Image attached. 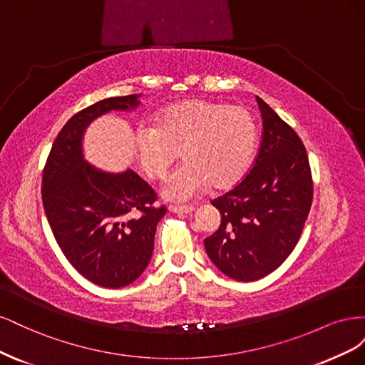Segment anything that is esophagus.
Returning <instances> with one entry per match:
<instances>
[{
  "instance_id": "1",
  "label": "esophagus",
  "mask_w": 365,
  "mask_h": 365,
  "mask_svg": "<svg viewBox=\"0 0 365 365\" xmlns=\"http://www.w3.org/2000/svg\"><path fill=\"white\" fill-rule=\"evenodd\" d=\"M195 210V207L192 205H170L169 212L176 213V215H189Z\"/></svg>"
}]
</instances>
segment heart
Here are the masks:
<instances>
[{
    "instance_id": "b5f03b06",
    "label": "heart",
    "mask_w": 365,
    "mask_h": 365,
    "mask_svg": "<svg viewBox=\"0 0 365 365\" xmlns=\"http://www.w3.org/2000/svg\"><path fill=\"white\" fill-rule=\"evenodd\" d=\"M257 137L256 120L247 108L189 98L164 108L157 125L137 126L134 150L145 175L163 180L180 149L184 163L165 182L163 196L187 201L208 184L222 190L244 178Z\"/></svg>"
}]
</instances>
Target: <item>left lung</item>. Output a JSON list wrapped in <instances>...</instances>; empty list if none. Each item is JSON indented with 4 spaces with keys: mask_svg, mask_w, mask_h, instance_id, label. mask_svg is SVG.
I'll use <instances>...</instances> for the list:
<instances>
[{
    "mask_svg": "<svg viewBox=\"0 0 365 365\" xmlns=\"http://www.w3.org/2000/svg\"><path fill=\"white\" fill-rule=\"evenodd\" d=\"M257 98L262 143L252 169L233 190L216 197L220 227L204 240L215 267L237 282H254L288 259L312 205L314 184L303 141Z\"/></svg>",
    "mask_w": 365,
    "mask_h": 365,
    "instance_id": "1",
    "label": "left lung"
}]
</instances>
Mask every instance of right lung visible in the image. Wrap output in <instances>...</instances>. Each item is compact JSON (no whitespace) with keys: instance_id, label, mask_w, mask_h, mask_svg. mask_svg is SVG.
Here are the masks:
<instances>
[{"instance_id":"right-lung-1","label":"right lung","mask_w":365,"mask_h":365,"mask_svg":"<svg viewBox=\"0 0 365 365\" xmlns=\"http://www.w3.org/2000/svg\"><path fill=\"white\" fill-rule=\"evenodd\" d=\"M141 94L109 97L74 114L54 140L42 173V204L65 257L103 288L135 282L150 262L165 207L130 169L103 172L83 158L82 140L93 120L135 109Z\"/></svg>"}]
</instances>
